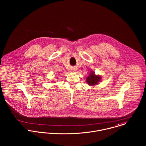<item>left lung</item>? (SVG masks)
<instances>
[{
	"instance_id": "left-lung-1",
	"label": "left lung",
	"mask_w": 146,
	"mask_h": 146,
	"mask_svg": "<svg viewBox=\"0 0 146 146\" xmlns=\"http://www.w3.org/2000/svg\"><path fill=\"white\" fill-rule=\"evenodd\" d=\"M101 77L100 75H96L95 72L91 71L89 76L86 78V82L89 85L93 86L97 85L101 81Z\"/></svg>"
}]
</instances>
